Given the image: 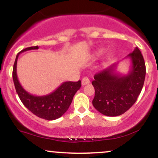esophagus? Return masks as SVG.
<instances>
[{"instance_id":"1","label":"esophagus","mask_w":158,"mask_h":158,"mask_svg":"<svg viewBox=\"0 0 158 158\" xmlns=\"http://www.w3.org/2000/svg\"><path fill=\"white\" fill-rule=\"evenodd\" d=\"M90 83V79L88 77H84L81 80V85H88Z\"/></svg>"}]
</instances>
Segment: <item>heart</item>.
I'll list each match as a JSON object with an SVG mask.
<instances>
[{"mask_svg":"<svg viewBox=\"0 0 158 158\" xmlns=\"http://www.w3.org/2000/svg\"><path fill=\"white\" fill-rule=\"evenodd\" d=\"M101 53H102V52H99V53H98V54H99H99H101Z\"/></svg>","mask_w":158,"mask_h":158,"instance_id":"obj_1","label":"heart"}]
</instances>
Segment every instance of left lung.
I'll return each instance as SVG.
<instances>
[{"label":"left lung","mask_w":158,"mask_h":158,"mask_svg":"<svg viewBox=\"0 0 158 158\" xmlns=\"http://www.w3.org/2000/svg\"><path fill=\"white\" fill-rule=\"evenodd\" d=\"M127 57L131 60V69L127 75L117 73V64H114L95 74L92 81L95 89L93 106L106 116L117 117L124 114L135 104L142 90L146 77L142 53L136 48Z\"/></svg>","instance_id":"1"}]
</instances>
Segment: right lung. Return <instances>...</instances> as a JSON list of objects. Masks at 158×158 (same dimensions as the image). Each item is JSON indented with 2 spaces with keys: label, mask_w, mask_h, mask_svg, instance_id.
I'll return each instance as SVG.
<instances>
[{
  "label": "right lung",
  "mask_w": 158,
  "mask_h": 158,
  "mask_svg": "<svg viewBox=\"0 0 158 158\" xmlns=\"http://www.w3.org/2000/svg\"><path fill=\"white\" fill-rule=\"evenodd\" d=\"M39 47H30L18 53L14 63L12 78L18 95L27 108L37 117L47 120H53L61 117L71 104L73 96L81 87V81H64L51 94L44 96H34L26 91L19 83L17 77V61L21 52L37 50Z\"/></svg>",
  "instance_id": "1"
}]
</instances>
